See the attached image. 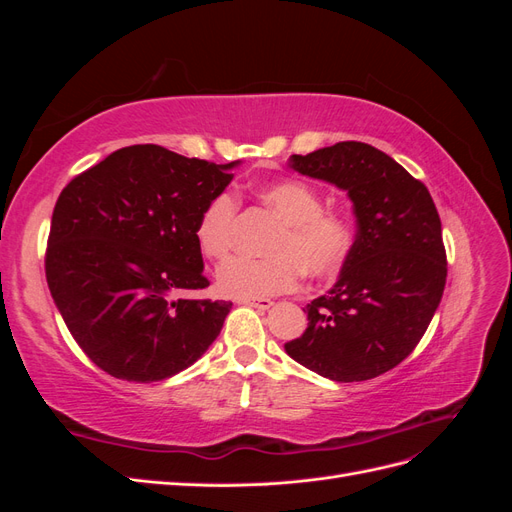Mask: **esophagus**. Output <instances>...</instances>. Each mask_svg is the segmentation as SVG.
<instances>
[{
  "label": "esophagus",
  "mask_w": 512,
  "mask_h": 512,
  "mask_svg": "<svg viewBox=\"0 0 512 512\" xmlns=\"http://www.w3.org/2000/svg\"><path fill=\"white\" fill-rule=\"evenodd\" d=\"M237 303L250 305V307H256V309H262V312H265V309H271V307H273V301H271V299H239Z\"/></svg>",
  "instance_id": "34e87169"
}]
</instances>
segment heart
Instances as JSON below:
<instances>
[{"mask_svg":"<svg viewBox=\"0 0 512 512\" xmlns=\"http://www.w3.org/2000/svg\"><path fill=\"white\" fill-rule=\"evenodd\" d=\"M262 205L282 220L267 252L269 258H230L218 271V286L235 299H267L299 288L303 271L312 280H331L352 254L354 228L346 215L324 211L320 194L303 181L280 179L256 188ZM237 200L213 196L196 222V245L209 260H224L232 250Z\"/></svg>","mask_w":512,"mask_h":512,"instance_id":"obj_1","label":"heart"}]
</instances>
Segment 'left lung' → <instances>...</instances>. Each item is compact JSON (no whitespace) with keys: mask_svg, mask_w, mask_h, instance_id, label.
<instances>
[{"mask_svg":"<svg viewBox=\"0 0 512 512\" xmlns=\"http://www.w3.org/2000/svg\"><path fill=\"white\" fill-rule=\"evenodd\" d=\"M290 168L346 190L359 230L337 284L307 303L305 333L284 348L329 380H371L406 359L440 305L446 250L438 209L423 181L367 143L292 156Z\"/></svg>","mask_w":512,"mask_h":512,"instance_id":"8db88e82","label":"left lung"}]
</instances>
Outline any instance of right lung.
I'll use <instances>...</instances> for the list:
<instances>
[{
	"mask_svg": "<svg viewBox=\"0 0 512 512\" xmlns=\"http://www.w3.org/2000/svg\"><path fill=\"white\" fill-rule=\"evenodd\" d=\"M235 164L132 145L61 190L46 282L76 344L106 374L128 382L170 378L220 335L232 303L181 292L209 286L194 230Z\"/></svg>",
	"mask_w": 512,
	"mask_h": 512,
	"instance_id": "right-lung-1",
	"label": "right lung"
}]
</instances>
